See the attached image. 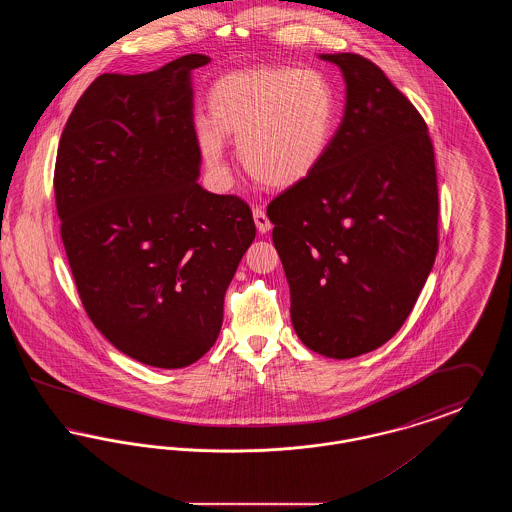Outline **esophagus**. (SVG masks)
Returning <instances> with one entry per match:
<instances>
[{
  "label": "esophagus",
  "instance_id": "esophagus-1",
  "mask_svg": "<svg viewBox=\"0 0 512 512\" xmlns=\"http://www.w3.org/2000/svg\"><path fill=\"white\" fill-rule=\"evenodd\" d=\"M253 220H255L259 234H267L268 230L272 228V222L268 220L265 209H261V207H253Z\"/></svg>",
  "mask_w": 512,
  "mask_h": 512
}]
</instances>
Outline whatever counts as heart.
Segmentation results:
<instances>
[{
  "mask_svg": "<svg viewBox=\"0 0 512 512\" xmlns=\"http://www.w3.org/2000/svg\"><path fill=\"white\" fill-rule=\"evenodd\" d=\"M211 119L195 124L211 171L224 174V136L257 182L292 188L322 165L338 124V96L317 69L267 67L219 78L209 92Z\"/></svg>",
  "mask_w": 512,
  "mask_h": 512,
  "instance_id": "heart-1",
  "label": "heart"
}]
</instances>
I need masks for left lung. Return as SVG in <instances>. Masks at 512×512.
I'll return each mask as SVG.
<instances>
[{
  "label": "left lung",
  "mask_w": 512,
  "mask_h": 512,
  "mask_svg": "<svg viewBox=\"0 0 512 512\" xmlns=\"http://www.w3.org/2000/svg\"><path fill=\"white\" fill-rule=\"evenodd\" d=\"M345 78V111L322 165L267 215L311 351L353 359L411 315L438 253V176L428 126L380 67L322 53Z\"/></svg>",
  "instance_id": "obj_1"
}]
</instances>
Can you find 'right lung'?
Segmentation results:
<instances>
[{"instance_id":"obj_1","label":"right lung","mask_w":512,"mask_h":512,"mask_svg":"<svg viewBox=\"0 0 512 512\" xmlns=\"http://www.w3.org/2000/svg\"><path fill=\"white\" fill-rule=\"evenodd\" d=\"M178 57L144 74H101L59 140L53 188L82 305L124 355L157 368L201 359L224 293L255 240L249 205L197 184L190 74Z\"/></svg>"}]
</instances>
